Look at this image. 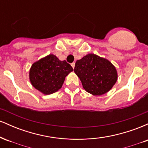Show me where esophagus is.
<instances>
[{
	"mask_svg": "<svg viewBox=\"0 0 148 148\" xmlns=\"http://www.w3.org/2000/svg\"><path fill=\"white\" fill-rule=\"evenodd\" d=\"M71 65H72V67H73V69H74V67H75V63H74V62H72V63L71 64Z\"/></svg>",
	"mask_w": 148,
	"mask_h": 148,
	"instance_id": "esophagus-1",
	"label": "esophagus"
}]
</instances>
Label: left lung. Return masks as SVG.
Returning a JSON list of instances; mask_svg holds the SVG:
<instances>
[{"label": "left lung", "instance_id": "1", "mask_svg": "<svg viewBox=\"0 0 148 148\" xmlns=\"http://www.w3.org/2000/svg\"><path fill=\"white\" fill-rule=\"evenodd\" d=\"M74 72L85 90L92 95L108 92L118 80L115 66L107 59L94 53H88L76 61Z\"/></svg>", "mask_w": 148, "mask_h": 148}]
</instances>
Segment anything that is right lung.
<instances>
[{
  "label": "right lung",
  "mask_w": 148,
  "mask_h": 148,
  "mask_svg": "<svg viewBox=\"0 0 148 148\" xmlns=\"http://www.w3.org/2000/svg\"><path fill=\"white\" fill-rule=\"evenodd\" d=\"M73 71L65 60L49 54L32 64L29 71L30 84L44 95H51L62 88L65 77Z\"/></svg>",
  "instance_id": "right-lung-1"
}]
</instances>
